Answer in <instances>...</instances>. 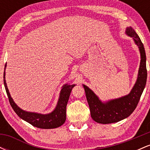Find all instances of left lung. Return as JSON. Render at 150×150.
Instances as JSON below:
<instances>
[{
  "instance_id": "left-lung-1",
  "label": "left lung",
  "mask_w": 150,
  "mask_h": 150,
  "mask_svg": "<svg viewBox=\"0 0 150 150\" xmlns=\"http://www.w3.org/2000/svg\"><path fill=\"white\" fill-rule=\"evenodd\" d=\"M125 33L132 37L134 42L138 46L141 58L137 81L131 92L124 97L102 102L88 87L83 85L91 116L94 121L101 124L116 123L128 118L137 107L146 85L147 73L146 68V54L143 44L131 27H127Z\"/></svg>"
}]
</instances>
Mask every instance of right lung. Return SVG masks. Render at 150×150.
<instances>
[{
  "label": "right lung",
  "mask_w": 150,
  "mask_h": 150,
  "mask_svg": "<svg viewBox=\"0 0 150 150\" xmlns=\"http://www.w3.org/2000/svg\"><path fill=\"white\" fill-rule=\"evenodd\" d=\"M6 67L5 65L4 75H3V82H4L5 88H6L7 95L9 99L10 104L12 108L17 113V115L25 121L28 122L34 127L42 129H52L60 127L65 123L66 119V106L69 99L70 92L72 89L75 85H65L62 88L60 97L58 99L57 106L56 108L51 113L48 114H41V113L28 112L23 111L20 107L17 106L13 101V98L10 96L6 82Z\"/></svg>",
  "instance_id": "add662e5"
}]
</instances>
